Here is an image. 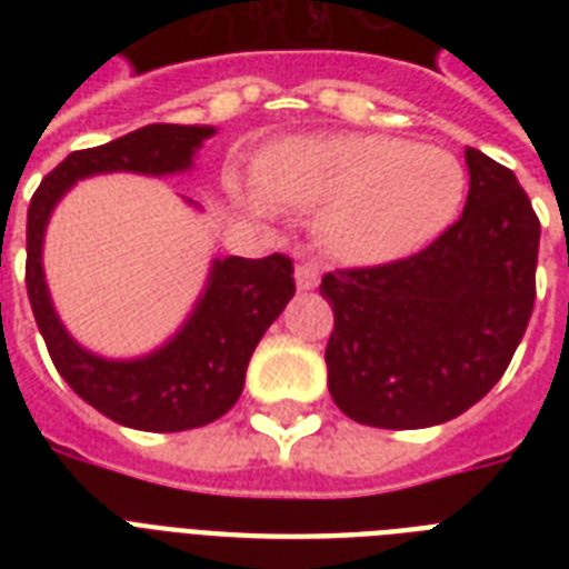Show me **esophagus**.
<instances>
[{
	"label": "esophagus",
	"mask_w": 569,
	"mask_h": 569,
	"mask_svg": "<svg viewBox=\"0 0 569 569\" xmlns=\"http://www.w3.org/2000/svg\"><path fill=\"white\" fill-rule=\"evenodd\" d=\"M319 280H321L319 268L312 266V262H301V266L295 268V283H298L301 292H312V289L319 286Z\"/></svg>",
	"instance_id": "34e87169"
}]
</instances>
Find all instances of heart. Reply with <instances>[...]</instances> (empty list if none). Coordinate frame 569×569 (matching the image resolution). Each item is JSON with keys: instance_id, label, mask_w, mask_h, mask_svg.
Returning <instances> with one entry per match:
<instances>
[{"instance_id": "heart-1", "label": "heart", "mask_w": 569, "mask_h": 569, "mask_svg": "<svg viewBox=\"0 0 569 569\" xmlns=\"http://www.w3.org/2000/svg\"><path fill=\"white\" fill-rule=\"evenodd\" d=\"M463 164L442 147L396 136L337 132L277 141L250 203L319 212L321 244L342 262L380 266L431 244L460 212Z\"/></svg>"}]
</instances>
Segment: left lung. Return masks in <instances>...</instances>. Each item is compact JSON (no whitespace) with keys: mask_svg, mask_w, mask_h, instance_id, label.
Returning a JSON list of instances; mask_svg holds the SVG:
<instances>
[{"mask_svg":"<svg viewBox=\"0 0 569 569\" xmlns=\"http://www.w3.org/2000/svg\"><path fill=\"white\" fill-rule=\"evenodd\" d=\"M463 214L413 257L321 277L328 387L355 422H449L505 375L535 307L540 221L513 171L467 147Z\"/></svg>","mask_w":569,"mask_h":569,"instance_id":"obj_1","label":"left lung"}]
</instances>
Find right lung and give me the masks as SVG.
I'll use <instances>...</instances> for the list:
<instances>
[{"instance_id":"obj_1","label":"right lung","mask_w":569,"mask_h":569,"mask_svg":"<svg viewBox=\"0 0 569 569\" xmlns=\"http://www.w3.org/2000/svg\"><path fill=\"white\" fill-rule=\"evenodd\" d=\"M214 127L150 123L109 144L76 150L40 182L26 223V289L58 375L76 396L118 425L138 431H189L221 419L241 396L250 355L292 301V259H212L194 310L164 346L132 360L93 355L58 319L43 274V236L58 200L97 173L171 177L194 164ZM194 203V200H189Z\"/></svg>"}]
</instances>
